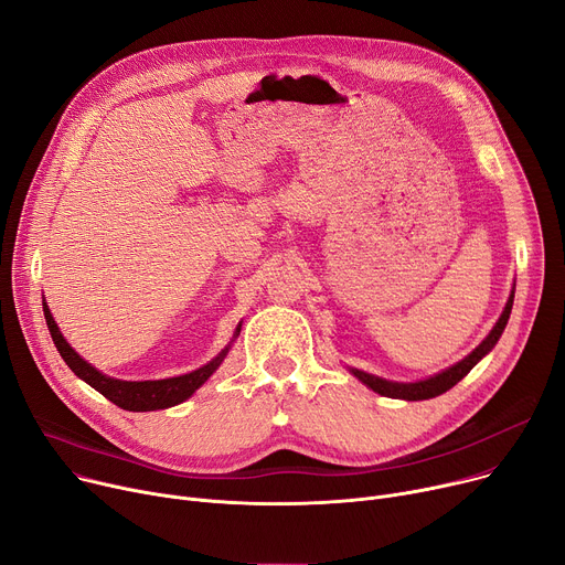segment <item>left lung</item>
Segmentation results:
<instances>
[{"mask_svg":"<svg viewBox=\"0 0 565 565\" xmlns=\"http://www.w3.org/2000/svg\"><path fill=\"white\" fill-rule=\"evenodd\" d=\"M511 309H513V295L507 302V309H503L501 318L497 320V324L492 328V332L483 339V343L473 350L471 354H467V358L462 362H458L456 366L441 371L428 380H422V382H409V384H403V382H390V380H382V377H375L371 373H364V371H358L352 369V375L360 377L366 387H371L373 392H377L380 396H387V398H403V401H426V398H435L444 392H449L451 387H456V384L477 366L486 354L494 348V343L499 341L503 328H507L509 322V316H511Z\"/></svg>","mask_w":565,"mask_h":565,"instance_id":"1","label":"left lung"}]
</instances>
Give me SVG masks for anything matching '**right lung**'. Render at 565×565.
Wrapping results in <instances>:
<instances>
[{
  "mask_svg": "<svg viewBox=\"0 0 565 565\" xmlns=\"http://www.w3.org/2000/svg\"><path fill=\"white\" fill-rule=\"evenodd\" d=\"M43 313H45V322H47V330L52 334V341L62 354L64 362L71 366V371L82 377L86 384H92L96 392H100L107 401H111L114 405L130 409V412H151V409H164L171 405H178L188 401L201 384L211 377L217 366L222 364V360L226 358V350H222L217 358L205 364L188 375H178V377H167V380H143V382H128V380H114L103 375L100 371H96L92 364H86L79 354L66 343V339L58 332L56 322L47 309V305H43ZM241 332V324H237V330Z\"/></svg>",
  "mask_w": 565,
  "mask_h": 565,
  "instance_id": "add662e5",
  "label": "right lung"
}]
</instances>
